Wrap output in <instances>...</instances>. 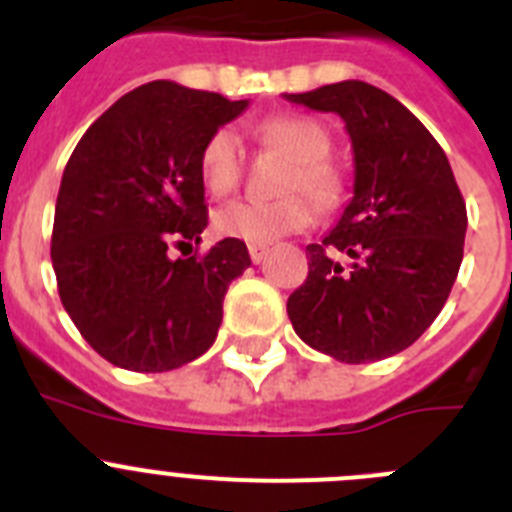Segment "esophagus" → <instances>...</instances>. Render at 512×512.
<instances>
[{
    "mask_svg": "<svg viewBox=\"0 0 512 512\" xmlns=\"http://www.w3.org/2000/svg\"><path fill=\"white\" fill-rule=\"evenodd\" d=\"M248 253H251L253 264H261V261L269 256V248H266V246H248Z\"/></svg>",
    "mask_w": 512,
    "mask_h": 512,
    "instance_id": "esophagus-1",
    "label": "esophagus"
}]
</instances>
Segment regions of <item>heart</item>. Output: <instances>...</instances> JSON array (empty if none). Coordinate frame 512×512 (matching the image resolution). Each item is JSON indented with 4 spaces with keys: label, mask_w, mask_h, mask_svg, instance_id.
<instances>
[{
    "label": "heart",
    "mask_w": 512,
    "mask_h": 512,
    "mask_svg": "<svg viewBox=\"0 0 512 512\" xmlns=\"http://www.w3.org/2000/svg\"><path fill=\"white\" fill-rule=\"evenodd\" d=\"M256 138L261 146L279 151L292 158L282 176L279 189L284 197L269 202L238 200L220 207L212 217L215 230L223 238L251 243V246H269L282 235L305 230L315 220V205H338L343 194V182L338 169L328 161L333 140L323 122L305 115H277L259 122ZM243 156L241 140L230 128H217L207 135L200 148V179L205 189L215 197H225L241 182ZM305 188L311 194L297 193Z\"/></svg>",
    "instance_id": "obj_1"
}]
</instances>
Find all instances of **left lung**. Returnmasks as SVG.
Masks as SVG:
<instances>
[{
	"label": "left lung",
	"mask_w": 512,
	"mask_h": 512,
	"mask_svg": "<svg viewBox=\"0 0 512 512\" xmlns=\"http://www.w3.org/2000/svg\"><path fill=\"white\" fill-rule=\"evenodd\" d=\"M284 99L336 112L354 148V197L307 246V279L287 300L297 336L320 354L366 364L400 354L436 320L459 274L467 205L423 122L366 81ZM346 252L348 267L332 253Z\"/></svg>",
	"instance_id": "1"
}]
</instances>
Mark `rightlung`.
<instances>
[{"instance_id": "obj_1", "label": "right lung", "mask_w": 512, "mask_h": 512, "mask_svg": "<svg viewBox=\"0 0 512 512\" xmlns=\"http://www.w3.org/2000/svg\"><path fill=\"white\" fill-rule=\"evenodd\" d=\"M248 99L151 81L117 99L71 153L53 220L58 295L84 341L130 372H171L202 356L228 284L251 266L243 241L171 259L207 228L200 148Z\"/></svg>"}]
</instances>
